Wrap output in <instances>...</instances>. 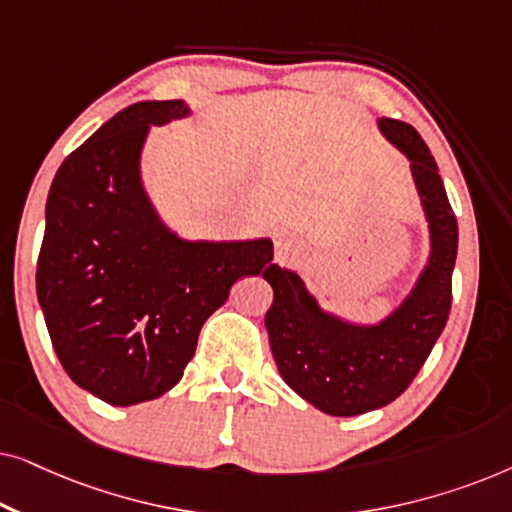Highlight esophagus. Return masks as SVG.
Masks as SVG:
<instances>
[{
    "label": "esophagus",
    "mask_w": 512,
    "mask_h": 512,
    "mask_svg": "<svg viewBox=\"0 0 512 512\" xmlns=\"http://www.w3.org/2000/svg\"><path fill=\"white\" fill-rule=\"evenodd\" d=\"M277 258H279V261H293V258H296V247H293L289 240H282V237H279V240H277Z\"/></svg>",
    "instance_id": "1"
}]
</instances>
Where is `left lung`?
<instances>
[{"mask_svg":"<svg viewBox=\"0 0 512 512\" xmlns=\"http://www.w3.org/2000/svg\"><path fill=\"white\" fill-rule=\"evenodd\" d=\"M382 135L410 160L431 230V256L415 289L377 326H354L317 305L296 272L265 270L275 300L265 314L282 380L314 408L354 417L396 401L429 359L452 307L459 228L429 146L412 125L380 118Z\"/></svg>","mask_w":512,"mask_h":512,"instance_id":"left-lung-1","label":"left lung"}]
</instances>
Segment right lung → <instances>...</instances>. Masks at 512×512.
<instances>
[{
	"instance_id": "add662e5",
	"label": "right lung",
	"mask_w": 512,
	"mask_h": 512,
	"mask_svg": "<svg viewBox=\"0 0 512 512\" xmlns=\"http://www.w3.org/2000/svg\"><path fill=\"white\" fill-rule=\"evenodd\" d=\"M186 114L181 100L130 104L69 153L48 191L39 305L65 373L109 405L170 391L237 279L275 268L270 240L186 242L151 207L146 132Z\"/></svg>"
}]
</instances>
